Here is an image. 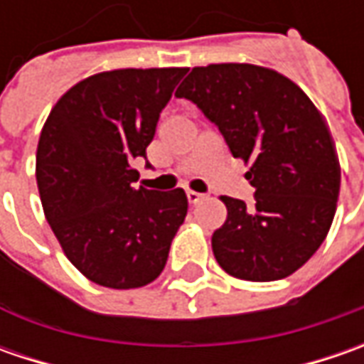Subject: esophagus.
Wrapping results in <instances>:
<instances>
[{
  "instance_id": "esophagus-1",
  "label": "esophagus",
  "mask_w": 364,
  "mask_h": 364,
  "mask_svg": "<svg viewBox=\"0 0 364 364\" xmlns=\"http://www.w3.org/2000/svg\"><path fill=\"white\" fill-rule=\"evenodd\" d=\"M186 196H188L190 204H198L204 198V194H200V192H194V190H186Z\"/></svg>"
}]
</instances>
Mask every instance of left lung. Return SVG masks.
Here are the masks:
<instances>
[{"label": "left lung", "instance_id": "left-lung-1", "mask_svg": "<svg viewBox=\"0 0 364 364\" xmlns=\"http://www.w3.org/2000/svg\"><path fill=\"white\" fill-rule=\"evenodd\" d=\"M176 97L188 99L223 133L255 203L220 196L225 225L213 253L225 272L247 282L284 279L326 239L341 190V164L326 121L296 82L255 64L192 68Z\"/></svg>", "mask_w": 364, "mask_h": 364}]
</instances>
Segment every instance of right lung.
<instances>
[{"mask_svg":"<svg viewBox=\"0 0 364 364\" xmlns=\"http://www.w3.org/2000/svg\"><path fill=\"white\" fill-rule=\"evenodd\" d=\"M188 68H119L77 82L52 107L36 151L46 220L85 277L113 289L151 284L188 213L182 188L135 186L160 113Z\"/></svg>","mask_w":364,"mask_h":364,"instance_id":"1","label":"right lung"}]
</instances>
